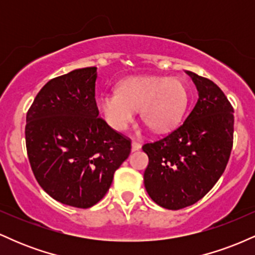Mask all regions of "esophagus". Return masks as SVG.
Listing matches in <instances>:
<instances>
[{"instance_id":"esophagus-1","label":"esophagus","mask_w":255,"mask_h":255,"mask_svg":"<svg viewBox=\"0 0 255 255\" xmlns=\"http://www.w3.org/2000/svg\"><path fill=\"white\" fill-rule=\"evenodd\" d=\"M140 148H141V145H140L139 142H136V141L131 142V152H135L137 150H140Z\"/></svg>"}]
</instances>
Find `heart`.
Listing matches in <instances>:
<instances>
[{"label":"heart","instance_id":"1","mask_svg":"<svg viewBox=\"0 0 255 255\" xmlns=\"http://www.w3.org/2000/svg\"><path fill=\"white\" fill-rule=\"evenodd\" d=\"M188 103L181 80L166 77H131L121 81L118 92L101 98V109L114 129L126 130L140 116L156 133H165L178 124Z\"/></svg>","mask_w":255,"mask_h":255}]
</instances>
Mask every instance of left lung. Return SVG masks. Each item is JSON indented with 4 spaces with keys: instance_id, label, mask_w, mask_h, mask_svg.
I'll return each mask as SVG.
<instances>
[{
    "instance_id": "8db88e82",
    "label": "left lung",
    "mask_w": 255,
    "mask_h": 255,
    "mask_svg": "<svg viewBox=\"0 0 255 255\" xmlns=\"http://www.w3.org/2000/svg\"><path fill=\"white\" fill-rule=\"evenodd\" d=\"M186 73L197 86V104L177 129L142 146L148 156L146 192L168 210L204 198L224 172L233 148L234 109L223 91L209 79Z\"/></svg>"
}]
</instances>
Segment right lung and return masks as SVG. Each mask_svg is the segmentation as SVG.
Instances as JSON below:
<instances>
[{"label":"right lung","mask_w":255,"mask_h":255,"mask_svg":"<svg viewBox=\"0 0 255 255\" xmlns=\"http://www.w3.org/2000/svg\"><path fill=\"white\" fill-rule=\"evenodd\" d=\"M97 67L51 79L26 115V148L39 186L64 205L89 209L109 191L130 140L98 118Z\"/></svg>","instance_id":"right-lung-1"}]
</instances>
